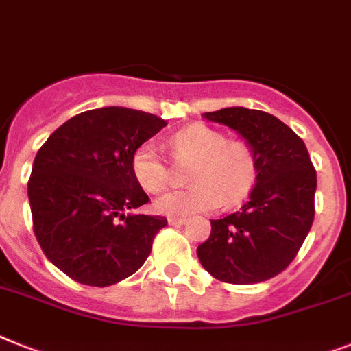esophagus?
<instances>
[{"mask_svg":"<svg viewBox=\"0 0 351 351\" xmlns=\"http://www.w3.org/2000/svg\"><path fill=\"white\" fill-rule=\"evenodd\" d=\"M184 222H186V219H182V217H169V224L176 226V228L182 226Z\"/></svg>","mask_w":351,"mask_h":351,"instance_id":"obj_1","label":"esophagus"}]
</instances>
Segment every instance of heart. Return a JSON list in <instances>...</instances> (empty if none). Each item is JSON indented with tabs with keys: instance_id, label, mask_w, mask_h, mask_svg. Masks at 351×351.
Returning a JSON list of instances; mask_svg holds the SVG:
<instances>
[{
	"instance_id": "obj_1",
	"label": "heart",
	"mask_w": 351,
	"mask_h": 351,
	"mask_svg": "<svg viewBox=\"0 0 351 351\" xmlns=\"http://www.w3.org/2000/svg\"><path fill=\"white\" fill-rule=\"evenodd\" d=\"M169 143L178 161L193 163L188 172L192 186L156 199L154 210L161 215L184 217L210 211L221 201L237 204L253 190L258 178V156L247 141H230L222 130L193 123L176 132ZM130 167L134 179L147 192L158 193L169 184V169L152 141L134 150Z\"/></svg>"
}]
</instances>
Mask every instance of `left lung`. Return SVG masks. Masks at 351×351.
I'll return each instance as SVG.
<instances>
[{
	"mask_svg": "<svg viewBox=\"0 0 351 351\" xmlns=\"http://www.w3.org/2000/svg\"><path fill=\"white\" fill-rule=\"evenodd\" d=\"M202 117L237 130L258 156V178L244 206L211 221L197 247L202 267L234 285L265 282L296 258L314 222L315 169L305 143L269 112L226 107Z\"/></svg>",
	"mask_w": 351,
	"mask_h": 351,
	"instance_id": "obj_1",
	"label": "left lung"
}]
</instances>
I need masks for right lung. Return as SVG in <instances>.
I'll return each instance as SVG.
<instances>
[{"label": "right lung", "mask_w": 351, "mask_h": 351, "mask_svg": "<svg viewBox=\"0 0 351 351\" xmlns=\"http://www.w3.org/2000/svg\"><path fill=\"white\" fill-rule=\"evenodd\" d=\"M167 125L127 107L80 112L37 152L28 179L34 233L55 267L107 287L141 267L167 219L132 213L149 202L132 173L134 150Z\"/></svg>", "instance_id": "obj_1"}]
</instances>
